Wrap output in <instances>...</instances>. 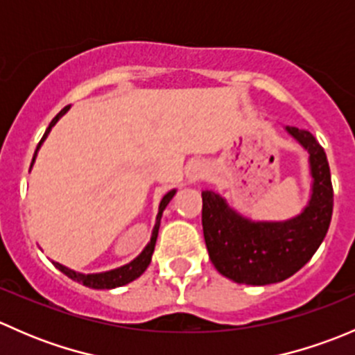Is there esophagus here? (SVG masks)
Here are the masks:
<instances>
[{
    "label": "esophagus",
    "mask_w": 355,
    "mask_h": 355,
    "mask_svg": "<svg viewBox=\"0 0 355 355\" xmlns=\"http://www.w3.org/2000/svg\"><path fill=\"white\" fill-rule=\"evenodd\" d=\"M202 175H204V170L200 166H198V164H196V166L192 168L191 171H189V178H191V182L199 180V178L202 177Z\"/></svg>",
    "instance_id": "34e87169"
}]
</instances>
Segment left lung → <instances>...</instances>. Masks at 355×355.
<instances>
[{
    "mask_svg": "<svg viewBox=\"0 0 355 355\" xmlns=\"http://www.w3.org/2000/svg\"><path fill=\"white\" fill-rule=\"evenodd\" d=\"M309 153L313 196L299 216L288 221H250L223 198L202 192V232L211 263L223 277L245 285L287 280L313 257L323 242L333 213V187L327 153L311 132L287 127Z\"/></svg>",
    "mask_w": 355,
    "mask_h": 355,
    "instance_id": "obj_1",
    "label": "left lung"
}]
</instances>
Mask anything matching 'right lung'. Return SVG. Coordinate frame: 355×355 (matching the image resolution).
Listing matches in <instances>:
<instances>
[{
    "label": "right lung",
    "instance_id": "right-lung-1",
    "mask_svg": "<svg viewBox=\"0 0 355 355\" xmlns=\"http://www.w3.org/2000/svg\"><path fill=\"white\" fill-rule=\"evenodd\" d=\"M68 108L70 106H65L62 111H60L58 114H56L55 118L51 120V123H49V127L46 128L44 135H42V139L39 141L37 144V149L41 148L42 141H44L46 137H48L49 130H51L53 125L56 123V121L62 118V114H65ZM37 149H35L34 153V157H32V163H34L35 159V155H37ZM32 166V164H31ZM175 196V191L168 192L166 196H164L163 199H161L159 202V213H157L156 216V225H155V230H153V237H151V242H149L148 245H146V249L142 250L141 256L135 257L134 261H132L130 264H125V266L118 268V270H111V271H106V273H98V275H82V273H77V271H71L68 270V268L62 266L60 263H55V266L58 268L62 273H65L68 278H71V280L78 282V284L85 285V287L89 288H114V287H121V285H127L130 284V282H134L135 278L141 277L142 273H144L146 270H148L149 263H151V257H153V252H155V245H156V239H157V230H159V221H161V214H163V209L166 207V204L170 202L171 198Z\"/></svg>",
    "mask_w": 355,
    "mask_h": 355
}]
</instances>
